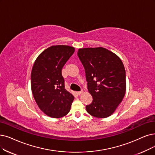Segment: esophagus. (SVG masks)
<instances>
[{
	"label": "esophagus",
	"instance_id": "34e87169",
	"mask_svg": "<svg viewBox=\"0 0 155 155\" xmlns=\"http://www.w3.org/2000/svg\"><path fill=\"white\" fill-rule=\"evenodd\" d=\"M83 93V91H77L76 92V94L78 95H81V94Z\"/></svg>",
	"mask_w": 155,
	"mask_h": 155
}]
</instances>
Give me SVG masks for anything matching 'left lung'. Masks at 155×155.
Wrapping results in <instances>:
<instances>
[{
	"label": "left lung",
	"mask_w": 155,
	"mask_h": 155,
	"mask_svg": "<svg viewBox=\"0 0 155 155\" xmlns=\"http://www.w3.org/2000/svg\"><path fill=\"white\" fill-rule=\"evenodd\" d=\"M78 55L83 64L93 97L86 106L91 116L104 118L114 112L126 92V72L121 60L102 47L79 49Z\"/></svg>",
	"instance_id": "1"
}]
</instances>
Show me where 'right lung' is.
<instances>
[{
    "label": "right lung",
    "mask_w": 155,
    "mask_h": 155,
    "mask_svg": "<svg viewBox=\"0 0 155 155\" xmlns=\"http://www.w3.org/2000/svg\"><path fill=\"white\" fill-rule=\"evenodd\" d=\"M75 48L52 46L35 60L31 72V88L38 106L47 116L58 118L69 113L74 97L65 88L63 67Z\"/></svg>",
    "instance_id": "1"
}]
</instances>
